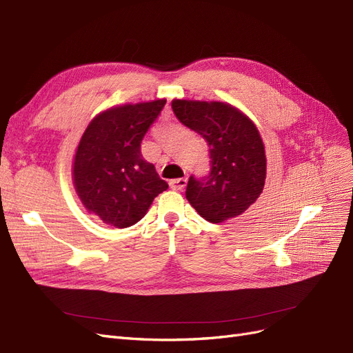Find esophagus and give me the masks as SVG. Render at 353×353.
I'll use <instances>...</instances> for the list:
<instances>
[{
	"instance_id": "esophagus-1",
	"label": "esophagus",
	"mask_w": 353,
	"mask_h": 353,
	"mask_svg": "<svg viewBox=\"0 0 353 353\" xmlns=\"http://www.w3.org/2000/svg\"><path fill=\"white\" fill-rule=\"evenodd\" d=\"M188 180L186 177H180V179H174V180H170V188L173 190H183L186 188Z\"/></svg>"
}]
</instances>
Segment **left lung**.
Returning <instances> with one entry per match:
<instances>
[{
	"instance_id": "1",
	"label": "left lung",
	"mask_w": 353,
	"mask_h": 353,
	"mask_svg": "<svg viewBox=\"0 0 353 353\" xmlns=\"http://www.w3.org/2000/svg\"><path fill=\"white\" fill-rule=\"evenodd\" d=\"M176 117L210 146L207 176H190L186 199L201 217L223 223L243 214L264 189L267 160L255 124L230 104L174 99Z\"/></svg>"
}]
</instances>
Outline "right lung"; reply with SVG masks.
Segmentation results:
<instances>
[{
    "instance_id": "add662e5",
    "label": "right lung",
    "mask_w": 353,
    "mask_h": 353,
    "mask_svg": "<svg viewBox=\"0 0 353 353\" xmlns=\"http://www.w3.org/2000/svg\"><path fill=\"white\" fill-rule=\"evenodd\" d=\"M165 99L112 107L86 128L73 164V183L85 208L124 229L145 217L155 196L167 190L141 143L161 114Z\"/></svg>"
}]
</instances>
